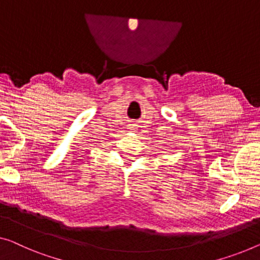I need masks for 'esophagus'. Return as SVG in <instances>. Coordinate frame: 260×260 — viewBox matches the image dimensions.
Returning a JSON list of instances; mask_svg holds the SVG:
<instances>
[{"label": "esophagus", "instance_id": "esophagus-1", "mask_svg": "<svg viewBox=\"0 0 260 260\" xmlns=\"http://www.w3.org/2000/svg\"><path fill=\"white\" fill-rule=\"evenodd\" d=\"M128 129H132V131L138 129V125H137V123H129V125H128Z\"/></svg>", "mask_w": 260, "mask_h": 260}]
</instances>
